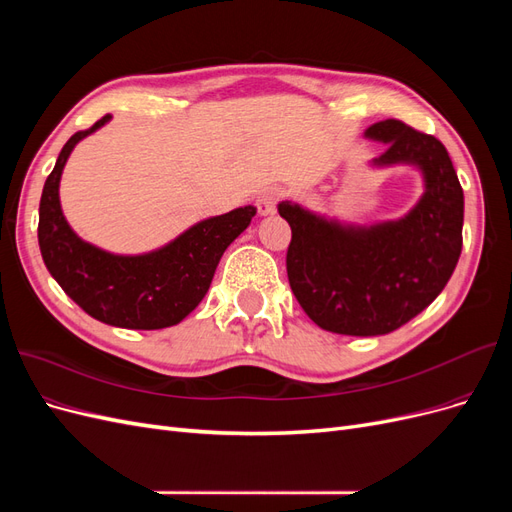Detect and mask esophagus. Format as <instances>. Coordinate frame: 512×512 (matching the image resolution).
I'll use <instances>...</instances> for the list:
<instances>
[{
  "label": "esophagus",
  "mask_w": 512,
  "mask_h": 512,
  "mask_svg": "<svg viewBox=\"0 0 512 512\" xmlns=\"http://www.w3.org/2000/svg\"><path fill=\"white\" fill-rule=\"evenodd\" d=\"M284 196L282 188H277V185H271V188L262 190L260 196L256 198V209L260 215H273L277 211V203H280Z\"/></svg>",
  "instance_id": "34e87169"
}]
</instances>
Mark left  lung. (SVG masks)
Instances as JSON below:
<instances>
[{"label":"left lung","instance_id":"obj_1","mask_svg":"<svg viewBox=\"0 0 512 512\" xmlns=\"http://www.w3.org/2000/svg\"><path fill=\"white\" fill-rule=\"evenodd\" d=\"M386 145L371 168L412 166L423 194L397 220L344 222L305 205H277L290 224L288 282L303 312L339 335H386L444 290L461 254L463 190L446 147L397 119L363 134Z\"/></svg>","mask_w":512,"mask_h":512}]
</instances>
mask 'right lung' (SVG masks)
I'll list each match as a JSON object with an SVG mask.
<instances>
[{
	"label": "right lung",
	"mask_w": 512,
	"mask_h": 512,
	"mask_svg": "<svg viewBox=\"0 0 512 512\" xmlns=\"http://www.w3.org/2000/svg\"><path fill=\"white\" fill-rule=\"evenodd\" d=\"M108 121L111 115L76 132L61 149L40 198V254L53 280L91 318L119 329L173 327L205 299L222 254L250 226L256 207L200 220L143 254H115L81 239L61 211L59 181L74 147Z\"/></svg>",
	"instance_id": "obj_1"
}]
</instances>
